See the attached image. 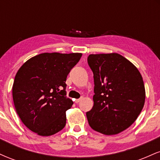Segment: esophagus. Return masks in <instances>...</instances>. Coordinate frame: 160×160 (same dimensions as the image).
<instances>
[{"mask_svg":"<svg viewBox=\"0 0 160 160\" xmlns=\"http://www.w3.org/2000/svg\"><path fill=\"white\" fill-rule=\"evenodd\" d=\"M82 98H80L76 99V100H75V103H77V104H78V103H79V102H80V101H81V100H82Z\"/></svg>","mask_w":160,"mask_h":160,"instance_id":"obj_1","label":"esophagus"}]
</instances>
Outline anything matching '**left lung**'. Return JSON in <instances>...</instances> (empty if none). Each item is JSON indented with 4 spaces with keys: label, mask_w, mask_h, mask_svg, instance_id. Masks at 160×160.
<instances>
[{
    "label": "left lung",
    "mask_w": 160,
    "mask_h": 160,
    "mask_svg": "<svg viewBox=\"0 0 160 160\" xmlns=\"http://www.w3.org/2000/svg\"><path fill=\"white\" fill-rule=\"evenodd\" d=\"M88 65L94 78V105L86 112L95 131L115 135L129 127L144 107L145 89L138 68L117 53L92 54Z\"/></svg>",
    "instance_id": "left-lung-1"
}]
</instances>
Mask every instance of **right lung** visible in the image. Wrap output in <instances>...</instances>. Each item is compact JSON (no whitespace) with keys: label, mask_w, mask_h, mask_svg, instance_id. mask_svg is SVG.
<instances>
[{"label":"right lung","mask_w":160,"mask_h":160,"mask_svg":"<svg viewBox=\"0 0 160 160\" xmlns=\"http://www.w3.org/2000/svg\"><path fill=\"white\" fill-rule=\"evenodd\" d=\"M81 53H41L19 69L12 86V98L22 122L32 132L49 136L66 124L65 111L73 104L66 97V79Z\"/></svg>","instance_id":"right-lung-1"}]
</instances>
